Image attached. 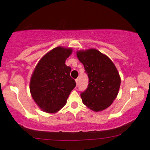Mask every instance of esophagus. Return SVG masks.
I'll return each mask as SVG.
<instances>
[{
  "instance_id": "34e87169",
  "label": "esophagus",
  "mask_w": 150,
  "mask_h": 150,
  "mask_svg": "<svg viewBox=\"0 0 150 150\" xmlns=\"http://www.w3.org/2000/svg\"><path fill=\"white\" fill-rule=\"evenodd\" d=\"M79 79H75V82H76V84H77V86L78 83H79Z\"/></svg>"
}]
</instances>
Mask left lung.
Masks as SVG:
<instances>
[{"label":"left lung","mask_w":150,"mask_h":150,"mask_svg":"<svg viewBox=\"0 0 150 150\" xmlns=\"http://www.w3.org/2000/svg\"><path fill=\"white\" fill-rule=\"evenodd\" d=\"M77 57L89 77L88 87L81 93L83 103L96 112L109 108L117 97L121 84L116 67L96 49L77 51Z\"/></svg>","instance_id":"1"}]
</instances>
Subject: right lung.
<instances>
[{"mask_svg": "<svg viewBox=\"0 0 150 150\" xmlns=\"http://www.w3.org/2000/svg\"><path fill=\"white\" fill-rule=\"evenodd\" d=\"M71 48L57 47L40 59L30 81V91L37 105L45 112L54 113L63 108L76 86L65 65Z\"/></svg>", "mask_w": 150, "mask_h": 150, "instance_id": "obj_1", "label": "right lung"}]
</instances>
